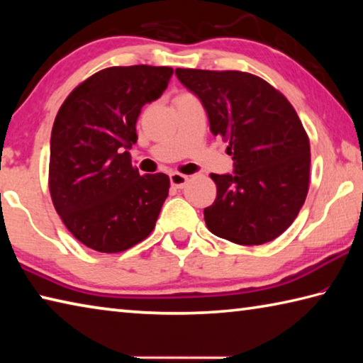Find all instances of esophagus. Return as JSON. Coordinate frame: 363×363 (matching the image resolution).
Masks as SVG:
<instances>
[{
	"mask_svg": "<svg viewBox=\"0 0 363 363\" xmlns=\"http://www.w3.org/2000/svg\"><path fill=\"white\" fill-rule=\"evenodd\" d=\"M187 181H189V177L184 176V174H179V173H171L169 174V182L174 189H182L187 184Z\"/></svg>",
	"mask_w": 363,
	"mask_h": 363,
	"instance_id": "1",
	"label": "esophagus"
}]
</instances>
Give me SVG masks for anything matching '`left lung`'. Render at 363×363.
<instances>
[{
  "label": "left lung",
  "mask_w": 363,
  "mask_h": 363,
  "mask_svg": "<svg viewBox=\"0 0 363 363\" xmlns=\"http://www.w3.org/2000/svg\"><path fill=\"white\" fill-rule=\"evenodd\" d=\"M199 97L214 136H223L232 174H211L218 194L205 208L214 235L262 245L284 233L309 189L311 147L298 113L284 94L245 72L176 69Z\"/></svg>",
  "instance_id": "1"
}]
</instances>
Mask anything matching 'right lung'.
Wrapping results in <instances>:
<instances>
[{"instance_id": "1", "label": "right lung", "mask_w": 363, "mask_h": 363, "mask_svg": "<svg viewBox=\"0 0 363 363\" xmlns=\"http://www.w3.org/2000/svg\"><path fill=\"white\" fill-rule=\"evenodd\" d=\"M171 67H110L89 77L59 108L51 133L49 190L77 240L101 253H120L155 227L169 177L140 176L130 150L145 104L157 101Z\"/></svg>"}]
</instances>
